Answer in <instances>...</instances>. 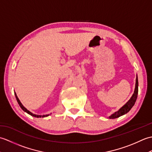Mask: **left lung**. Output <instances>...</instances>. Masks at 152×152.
<instances>
[{"instance_id": "8db88e82", "label": "left lung", "mask_w": 152, "mask_h": 152, "mask_svg": "<svg viewBox=\"0 0 152 152\" xmlns=\"http://www.w3.org/2000/svg\"><path fill=\"white\" fill-rule=\"evenodd\" d=\"M138 77L137 75V78H136V84H135V89L133 95H132L131 98L129 99L126 104L122 106V107L119 110L118 112H115L114 114H112L110 116V119H115L120 117V116L127 114L128 112H129L130 110L132 108V107L134 106L135 102L137 101V95H138Z\"/></svg>"}]
</instances>
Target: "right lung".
Masks as SVG:
<instances>
[{"label":"right lung","instance_id":"obj_1","mask_svg":"<svg viewBox=\"0 0 152 152\" xmlns=\"http://www.w3.org/2000/svg\"><path fill=\"white\" fill-rule=\"evenodd\" d=\"M14 93H15V96L16 100H17V101H18V102L19 105L20 106V107L21 108V109L23 110V111H24V112H27V114H28L31 115H32V116H34V117H35V118H44V117H47V116H48V115H50V114H47V115H37V114H33V113L31 112L29 110H27L26 108L24 107L23 105V104H21V101H19V99H18L17 95H16V93H15V92H14Z\"/></svg>","mask_w":152,"mask_h":152}]
</instances>
